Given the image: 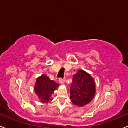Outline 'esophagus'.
I'll use <instances>...</instances> for the list:
<instances>
[{
  "instance_id": "obj_1",
  "label": "esophagus",
  "mask_w": 128,
  "mask_h": 128,
  "mask_svg": "<svg viewBox=\"0 0 128 128\" xmlns=\"http://www.w3.org/2000/svg\"><path fill=\"white\" fill-rule=\"evenodd\" d=\"M59 82L60 84H64L65 82V79H61V78H60L59 79Z\"/></svg>"
}]
</instances>
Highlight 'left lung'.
<instances>
[{"label":"left lung","instance_id":"1","mask_svg":"<svg viewBox=\"0 0 128 128\" xmlns=\"http://www.w3.org/2000/svg\"><path fill=\"white\" fill-rule=\"evenodd\" d=\"M96 84L91 76L84 70H78L73 76L70 89V99L74 105L83 107L94 98Z\"/></svg>","mask_w":128,"mask_h":128}]
</instances>
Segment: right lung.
<instances>
[{"label": "right lung", "mask_w": 128, "mask_h": 128, "mask_svg": "<svg viewBox=\"0 0 128 128\" xmlns=\"http://www.w3.org/2000/svg\"><path fill=\"white\" fill-rule=\"evenodd\" d=\"M59 86L58 83L50 80L49 77L45 74H42L36 79L34 91L42 102L48 103L52 100V95Z\"/></svg>", "instance_id": "right-lung-1"}]
</instances>
